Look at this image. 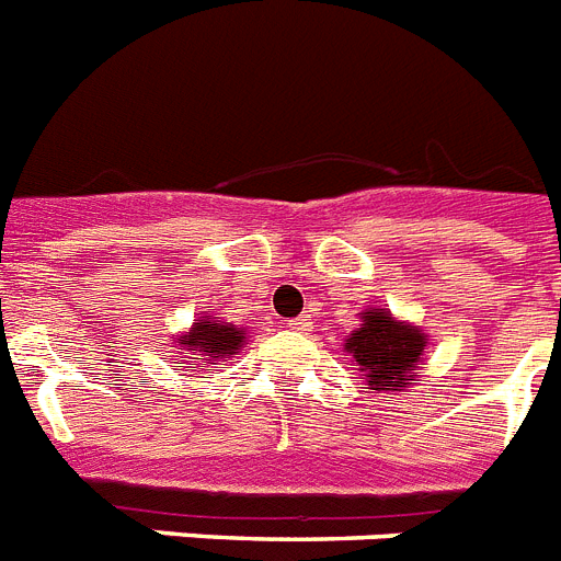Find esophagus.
<instances>
[{"label":"esophagus","mask_w":561,"mask_h":561,"mask_svg":"<svg viewBox=\"0 0 561 561\" xmlns=\"http://www.w3.org/2000/svg\"><path fill=\"white\" fill-rule=\"evenodd\" d=\"M306 327H309V318H306V314H300V318H291L289 320V329H295V332H304Z\"/></svg>","instance_id":"34e87169"}]
</instances>
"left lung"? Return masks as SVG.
Segmentation results:
<instances>
[{"label": "left lung", "mask_w": 561, "mask_h": 561, "mask_svg": "<svg viewBox=\"0 0 561 561\" xmlns=\"http://www.w3.org/2000/svg\"><path fill=\"white\" fill-rule=\"evenodd\" d=\"M423 346L425 334L420 329L397 323L382 309L363 312L360 329L346 340V352L375 391H403L411 377H417Z\"/></svg>", "instance_id": "8db88e82"}]
</instances>
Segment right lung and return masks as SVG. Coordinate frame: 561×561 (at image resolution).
Listing matches in <instances>:
<instances>
[{"instance_id": "obj_1", "label": "right lung", "mask_w": 561, "mask_h": 561, "mask_svg": "<svg viewBox=\"0 0 561 561\" xmlns=\"http://www.w3.org/2000/svg\"><path fill=\"white\" fill-rule=\"evenodd\" d=\"M243 343V332H238L234 327H224L221 320H201L195 323V329L184 337H179V346L184 348V354L190 357L186 368L207 366V360L213 357H227L234 354V348Z\"/></svg>"}]
</instances>
